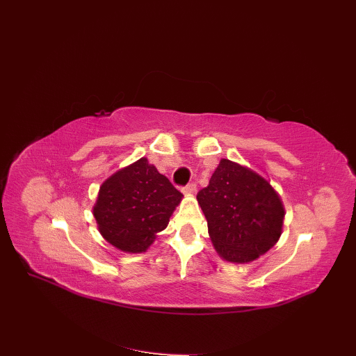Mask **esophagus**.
Returning a JSON list of instances; mask_svg holds the SVG:
<instances>
[{
    "label": "esophagus",
    "instance_id": "1",
    "mask_svg": "<svg viewBox=\"0 0 356 356\" xmlns=\"http://www.w3.org/2000/svg\"><path fill=\"white\" fill-rule=\"evenodd\" d=\"M181 192L185 195H193L196 192V185H195V183H189V185H186L185 188L181 189Z\"/></svg>",
    "mask_w": 356,
    "mask_h": 356
}]
</instances>
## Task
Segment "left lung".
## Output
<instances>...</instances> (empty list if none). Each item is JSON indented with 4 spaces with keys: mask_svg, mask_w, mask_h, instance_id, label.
I'll return each mask as SVG.
<instances>
[{
    "mask_svg": "<svg viewBox=\"0 0 356 356\" xmlns=\"http://www.w3.org/2000/svg\"><path fill=\"white\" fill-rule=\"evenodd\" d=\"M196 200L216 251L227 262H252L280 239L284 220L280 195L246 165L222 158Z\"/></svg>",
    "mask_w": 356,
    "mask_h": 356,
    "instance_id": "8db88e82",
    "label": "left lung"
}]
</instances>
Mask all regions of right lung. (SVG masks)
Masks as SVG:
<instances>
[{"mask_svg": "<svg viewBox=\"0 0 356 356\" xmlns=\"http://www.w3.org/2000/svg\"><path fill=\"white\" fill-rule=\"evenodd\" d=\"M181 198L170 180L142 156L102 183L92 214L110 245L142 254L167 227Z\"/></svg>", "mask_w": 356, "mask_h": 356, "instance_id": "1", "label": "right lung"}]
</instances>
